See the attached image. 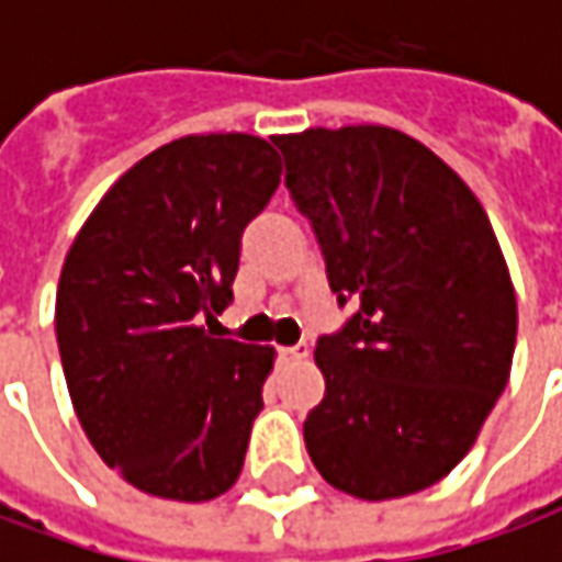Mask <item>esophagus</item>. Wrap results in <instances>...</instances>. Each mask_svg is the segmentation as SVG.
Instances as JSON below:
<instances>
[{"mask_svg":"<svg viewBox=\"0 0 562 562\" xmlns=\"http://www.w3.org/2000/svg\"><path fill=\"white\" fill-rule=\"evenodd\" d=\"M306 355H310L306 342H297V346H285V349H280L282 361H304Z\"/></svg>","mask_w":562,"mask_h":562,"instance_id":"1","label":"esophagus"}]
</instances>
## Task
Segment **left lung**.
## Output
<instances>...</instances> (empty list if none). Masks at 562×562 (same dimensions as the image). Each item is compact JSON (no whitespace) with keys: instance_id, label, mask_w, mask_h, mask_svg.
Returning <instances> with one entry per match:
<instances>
[{"instance_id":"obj_1","label":"left lung","mask_w":562,"mask_h":562,"mask_svg":"<svg viewBox=\"0 0 562 562\" xmlns=\"http://www.w3.org/2000/svg\"><path fill=\"white\" fill-rule=\"evenodd\" d=\"M273 144L330 292L358 304L316 346L325 397L306 415V451L342 494H418L467 458L512 370L518 301L491 220L397 128L318 126Z\"/></svg>"}]
</instances>
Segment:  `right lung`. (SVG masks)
Segmentation results:
<instances>
[{"instance_id":"1","label":"right lung","mask_w":562,"mask_h":562,"mask_svg":"<svg viewBox=\"0 0 562 562\" xmlns=\"http://www.w3.org/2000/svg\"><path fill=\"white\" fill-rule=\"evenodd\" d=\"M282 159L244 132L186 135L135 161L68 249L56 342L99 458L149 496L204 503L244 470L273 346L210 337L240 237Z\"/></svg>"}]
</instances>
